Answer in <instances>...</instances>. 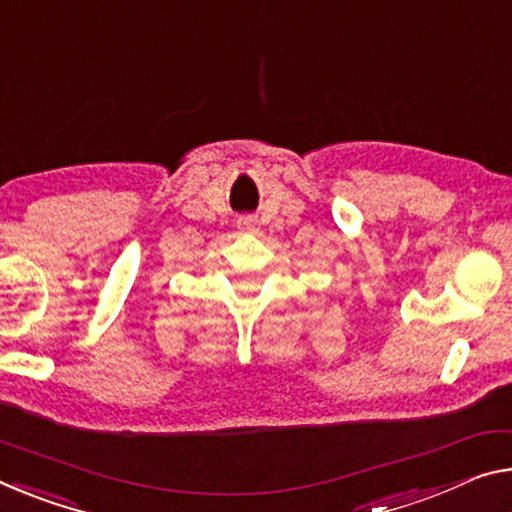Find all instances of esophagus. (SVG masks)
I'll list each match as a JSON object with an SVG mask.
<instances>
[{"mask_svg":"<svg viewBox=\"0 0 512 512\" xmlns=\"http://www.w3.org/2000/svg\"><path fill=\"white\" fill-rule=\"evenodd\" d=\"M257 218L255 216H241L239 218V227L243 232H255L257 230Z\"/></svg>","mask_w":512,"mask_h":512,"instance_id":"obj_1","label":"esophagus"}]
</instances>
